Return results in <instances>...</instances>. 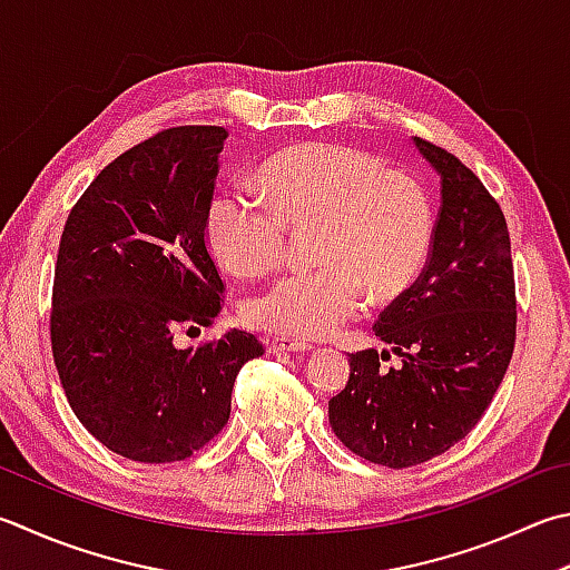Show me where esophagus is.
I'll use <instances>...</instances> for the list:
<instances>
[{
    "label": "esophagus",
    "instance_id": "esophagus-1",
    "mask_svg": "<svg viewBox=\"0 0 570 570\" xmlns=\"http://www.w3.org/2000/svg\"><path fill=\"white\" fill-rule=\"evenodd\" d=\"M267 350L273 354H289V352H307L313 350L303 340H293V337H271L267 340Z\"/></svg>",
    "mask_w": 570,
    "mask_h": 570
}]
</instances>
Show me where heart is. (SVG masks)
<instances>
[{
    "label": "heart",
    "mask_w": 570,
    "mask_h": 570,
    "mask_svg": "<svg viewBox=\"0 0 570 570\" xmlns=\"http://www.w3.org/2000/svg\"><path fill=\"white\" fill-rule=\"evenodd\" d=\"M263 198L223 188L206 208V243L225 271L271 273L285 230L317 225L315 271L293 273L245 299L243 317L275 335L330 337L374 299L400 297L432 248V210L416 180L380 156L340 144H303L265 160Z\"/></svg>",
    "instance_id": "b5f03b06"
}]
</instances>
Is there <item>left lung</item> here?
<instances>
[{"label":"left lung","mask_w":570,"mask_h":570,"mask_svg":"<svg viewBox=\"0 0 570 570\" xmlns=\"http://www.w3.org/2000/svg\"><path fill=\"white\" fill-rule=\"evenodd\" d=\"M436 170L442 208L416 283L374 322L390 352L350 354L330 400L332 432L372 464L404 469L444 454L487 412L517 342V287L507 218L461 160L414 136Z\"/></svg>","instance_id":"left-lung-1"}]
</instances>
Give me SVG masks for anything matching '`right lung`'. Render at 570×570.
Wrapping results in <instances>:
<instances>
[{"mask_svg":"<svg viewBox=\"0 0 570 570\" xmlns=\"http://www.w3.org/2000/svg\"><path fill=\"white\" fill-rule=\"evenodd\" d=\"M225 138L223 126H178L128 148L61 233L51 297L61 386L106 449L144 464L206 446L228 422L240 367L265 352L243 330L200 347L174 342L220 313L203 223Z\"/></svg>","mask_w":570,"mask_h":570,"instance_id":"1","label":"right lung"}]
</instances>
